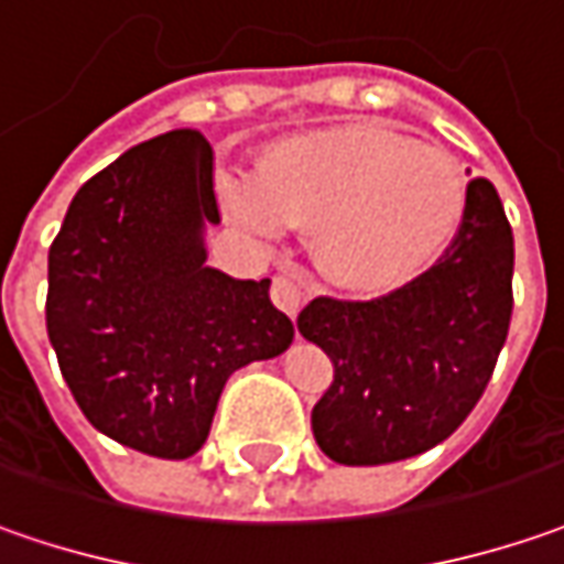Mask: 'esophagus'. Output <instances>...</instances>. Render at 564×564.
Returning a JSON list of instances; mask_svg holds the SVG:
<instances>
[{
  "instance_id": "obj_1",
  "label": "esophagus",
  "mask_w": 564,
  "mask_h": 564,
  "mask_svg": "<svg viewBox=\"0 0 564 564\" xmlns=\"http://www.w3.org/2000/svg\"><path fill=\"white\" fill-rule=\"evenodd\" d=\"M271 300H274V305H278L281 312H286L290 318H296L300 308L305 305V286H302V281L296 274L283 271V274H278L274 283H271Z\"/></svg>"
}]
</instances>
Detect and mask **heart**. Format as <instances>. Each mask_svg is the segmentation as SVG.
<instances>
[{"label":"heart","instance_id":"obj_1","mask_svg":"<svg viewBox=\"0 0 564 564\" xmlns=\"http://www.w3.org/2000/svg\"><path fill=\"white\" fill-rule=\"evenodd\" d=\"M230 205L252 227H321L327 268L375 290L405 281L449 243L465 184L443 149L352 121L283 143Z\"/></svg>","mask_w":564,"mask_h":564}]
</instances>
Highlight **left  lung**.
<instances>
[{
  "label": "left lung",
  "mask_w": 564,
  "mask_h": 564,
  "mask_svg": "<svg viewBox=\"0 0 564 564\" xmlns=\"http://www.w3.org/2000/svg\"><path fill=\"white\" fill-rule=\"evenodd\" d=\"M512 224L487 177L437 262L378 300L318 296L300 334L334 361L312 409L321 453L340 465H387L437 446L471 415L494 378L512 321Z\"/></svg>",
  "instance_id": "obj_1"
}]
</instances>
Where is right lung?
<instances>
[{"instance_id":"1","label":"right lung","mask_w":564,"mask_h":564,"mask_svg":"<svg viewBox=\"0 0 564 564\" xmlns=\"http://www.w3.org/2000/svg\"><path fill=\"white\" fill-rule=\"evenodd\" d=\"M218 221L215 152L181 127L89 177L50 246L62 378L96 431L147 456L199 453L227 378L293 343L268 278L205 264L203 227Z\"/></svg>"}]
</instances>
